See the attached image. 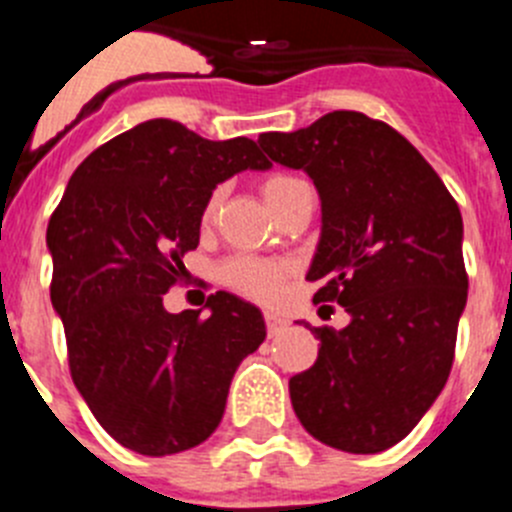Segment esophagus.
Instances as JSON below:
<instances>
[{"label":"esophagus","instance_id":"obj_1","mask_svg":"<svg viewBox=\"0 0 512 512\" xmlns=\"http://www.w3.org/2000/svg\"><path fill=\"white\" fill-rule=\"evenodd\" d=\"M264 320H266V330H269V336H277L279 330L287 325V320H284L282 315H274V312H266Z\"/></svg>","mask_w":512,"mask_h":512}]
</instances>
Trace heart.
I'll use <instances>...</instances> for the list:
<instances>
[{
    "label": "heart",
    "instance_id": "heart-1",
    "mask_svg": "<svg viewBox=\"0 0 512 512\" xmlns=\"http://www.w3.org/2000/svg\"><path fill=\"white\" fill-rule=\"evenodd\" d=\"M302 184L297 176L289 174H269L261 182V194H264L266 205L274 210L279 202L287 197L292 189ZM217 205H220V192L210 194V200L202 207V228H210L217 217ZM292 277V266L287 261L274 259H256V256H235L220 266V279L225 287H230L238 295L248 297L256 302H277L284 292V284Z\"/></svg>",
    "mask_w": 512,
    "mask_h": 512
}]
</instances>
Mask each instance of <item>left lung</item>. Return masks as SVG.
I'll list each match as a JSON object with an SVG mask.
<instances>
[{"label":"left lung","mask_w":512,"mask_h":512,"mask_svg":"<svg viewBox=\"0 0 512 512\" xmlns=\"http://www.w3.org/2000/svg\"><path fill=\"white\" fill-rule=\"evenodd\" d=\"M271 161L318 187L323 233L312 302H338L343 330L312 328L318 361L289 379L305 431L377 454L413 431L454 364L467 305L461 212L441 176L387 122L336 110L295 133H264Z\"/></svg>","instance_id":"1"}]
</instances>
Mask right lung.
<instances>
[{
  "label": "right lung",
  "instance_id": "1",
  "mask_svg": "<svg viewBox=\"0 0 512 512\" xmlns=\"http://www.w3.org/2000/svg\"><path fill=\"white\" fill-rule=\"evenodd\" d=\"M269 166L253 140H207L158 117L89 153L53 210L51 302L71 379L125 449L200 446L223 420L238 364L266 338L261 310L241 297L215 292L202 318L166 312L164 295L200 243L212 189Z\"/></svg>",
  "mask_w": 512,
  "mask_h": 512
}]
</instances>
